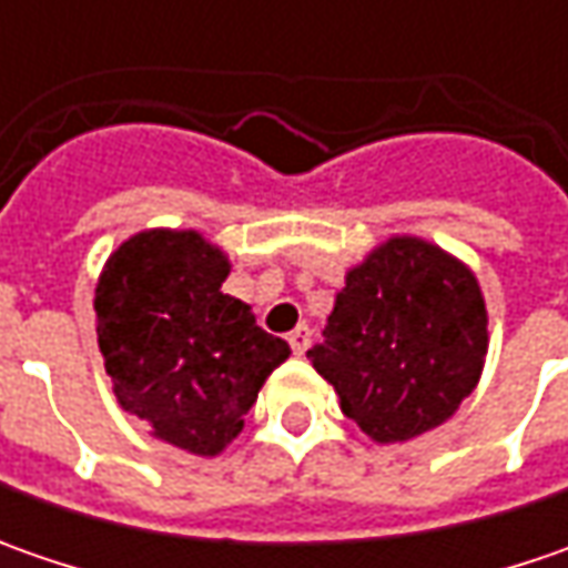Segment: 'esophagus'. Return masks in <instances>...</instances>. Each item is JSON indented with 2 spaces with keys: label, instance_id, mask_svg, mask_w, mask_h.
Returning a JSON list of instances; mask_svg holds the SVG:
<instances>
[{
  "label": "esophagus",
  "instance_id": "34e87169",
  "mask_svg": "<svg viewBox=\"0 0 568 568\" xmlns=\"http://www.w3.org/2000/svg\"><path fill=\"white\" fill-rule=\"evenodd\" d=\"M287 341H291V351H294V354H306V347H310V341H313L310 325H296L294 332L287 335Z\"/></svg>",
  "mask_w": 568,
  "mask_h": 568
}]
</instances>
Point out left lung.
<instances>
[{
  "label": "left lung",
  "instance_id": "obj_1",
  "mask_svg": "<svg viewBox=\"0 0 568 568\" xmlns=\"http://www.w3.org/2000/svg\"><path fill=\"white\" fill-rule=\"evenodd\" d=\"M487 303L462 258L420 236H388L347 268L322 344L306 351L344 417L379 443L446 424L487 361Z\"/></svg>",
  "mask_w": 568,
  "mask_h": 568
}]
</instances>
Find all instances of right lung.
<instances>
[{"mask_svg":"<svg viewBox=\"0 0 568 568\" xmlns=\"http://www.w3.org/2000/svg\"><path fill=\"white\" fill-rule=\"evenodd\" d=\"M230 258L199 230H142L110 252L94 313L122 410L161 443L214 458L240 436L258 388L291 357L221 291Z\"/></svg>","mask_w":568,"mask_h":568,"instance_id":"add662e5","label":"right lung"}]
</instances>
